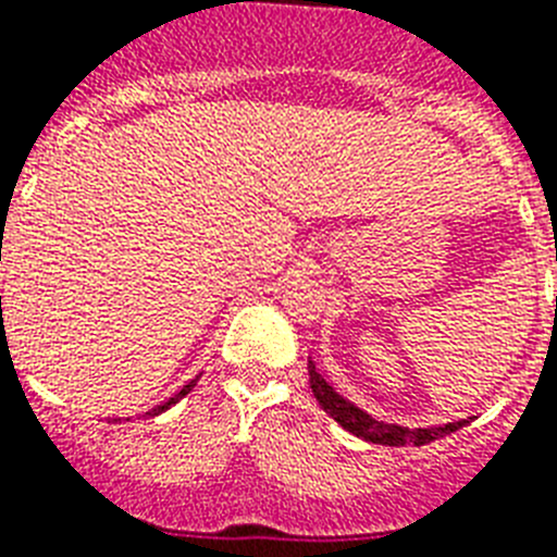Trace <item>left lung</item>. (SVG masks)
Segmentation results:
<instances>
[{
  "instance_id": "1",
  "label": "left lung",
  "mask_w": 557,
  "mask_h": 557,
  "mask_svg": "<svg viewBox=\"0 0 557 557\" xmlns=\"http://www.w3.org/2000/svg\"><path fill=\"white\" fill-rule=\"evenodd\" d=\"M308 382H311V391H314L317 401L322 405V410L334 419V422L343 424L345 430H350L354 436L366 438V442H373V445H394V447H405V445H428L433 438H442V436H450L456 433L459 428H465L467 419L461 422H450L445 428H419V430H408V428H396V424H385L380 419H373L368 416L366 410L354 408L350 401H345L343 396L336 394L334 387L329 382L322 380L317 368L308 362Z\"/></svg>"
}]
</instances>
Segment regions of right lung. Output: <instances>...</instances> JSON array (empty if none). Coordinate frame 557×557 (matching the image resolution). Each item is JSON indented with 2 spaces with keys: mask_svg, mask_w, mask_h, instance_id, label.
I'll return each mask as SVG.
<instances>
[{
  "mask_svg": "<svg viewBox=\"0 0 557 557\" xmlns=\"http://www.w3.org/2000/svg\"><path fill=\"white\" fill-rule=\"evenodd\" d=\"M0 260H2V255H0ZM0 302H2V297H0ZM191 387H195V382H189V385H186L184 391H181V394H175V396H172L170 401H163V405H158V408H152V410H149V416H158V413H163V410L170 408V405H175V401L181 399V396H186V394H189Z\"/></svg>",
  "mask_w": 557,
  "mask_h": 557,
  "instance_id": "obj_1",
  "label": "right lung"
}]
</instances>
